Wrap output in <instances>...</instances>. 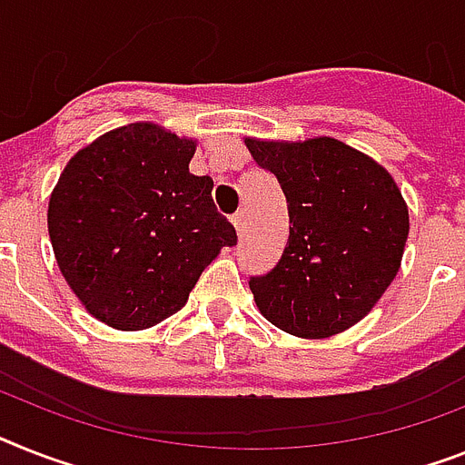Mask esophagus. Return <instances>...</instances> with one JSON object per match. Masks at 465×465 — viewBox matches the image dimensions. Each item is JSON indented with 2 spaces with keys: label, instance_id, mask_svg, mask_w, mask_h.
<instances>
[{
  "label": "esophagus",
  "instance_id": "34e87169",
  "mask_svg": "<svg viewBox=\"0 0 465 465\" xmlns=\"http://www.w3.org/2000/svg\"><path fill=\"white\" fill-rule=\"evenodd\" d=\"M232 225H235L237 235L244 232V225H247V218H244V211H237L235 216H232Z\"/></svg>",
  "mask_w": 465,
  "mask_h": 465
}]
</instances>
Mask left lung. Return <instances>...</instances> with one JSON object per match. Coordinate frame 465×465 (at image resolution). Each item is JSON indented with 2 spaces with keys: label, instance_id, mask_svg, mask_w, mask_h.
Here are the masks:
<instances>
[{
  "label": "left lung",
  "instance_id": "obj_1",
  "mask_svg": "<svg viewBox=\"0 0 465 465\" xmlns=\"http://www.w3.org/2000/svg\"><path fill=\"white\" fill-rule=\"evenodd\" d=\"M244 144L278 178L290 213L278 266L249 280L261 316L304 340L344 332L399 273L409 237L401 190L378 161L335 137Z\"/></svg>",
  "mask_w": 465,
  "mask_h": 465
}]
</instances>
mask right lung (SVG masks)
I'll use <instances>...</instances> for the list:
<instances>
[{
    "label": "right lung",
    "mask_w": 465,
    "mask_h": 465,
    "mask_svg": "<svg viewBox=\"0 0 465 465\" xmlns=\"http://www.w3.org/2000/svg\"><path fill=\"white\" fill-rule=\"evenodd\" d=\"M197 140L128 123L71 156L52 190L47 228L61 275L90 316L144 330L185 306L235 228L192 175Z\"/></svg>",
    "instance_id": "obj_1"
}]
</instances>
